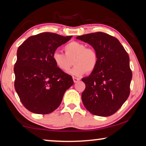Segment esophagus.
<instances>
[{
	"label": "esophagus",
	"mask_w": 146,
	"mask_h": 146,
	"mask_svg": "<svg viewBox=\"0 0 146 146\" xmlns=\"http://www.w3.org/2000/svg\"><path fill=\"white\" fill-rule=\"evenodd\" d=\"M72 78H73L74 82V83H76V82H78L79 81V80H80L79 78H76V77H73Z\"/></svg>",
	"instance_id": "34e87169"
}]
</instances>
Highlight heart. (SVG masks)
<instances>
[{
  "label": "heart",
  "mask_w": 146,
  "mask_h": 146,
  "mask_svg": "<svg viewBox=\"0 0 146 146\" xmlns=\"http://www.w3.org/2000/svg\"><path fill=\"white\" fill-rule=\"evenodd\" d=\"M65 54L55 51L52 59L57 68L67 72L75 64V66L69 72L72 75L80 76L86 72L91 73L98 64V55L94 48H87L84 44L77 41L70 42L64 47Z\"/></svg>",
  "instance_id": "b5f03b06"
}]
</instances>
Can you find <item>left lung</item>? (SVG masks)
Listing matches in <instances>:
<instances>
[{
  "mask_svg": "<svg viewBox=\"0 0 146 146\" xmlns=\"http://www.w3.org/2000/svg\"><path fill=\"white\" fill-rule=\"evenodd\" d=\"M76 39L92 45L98 55L96 69L82 79L86 84L83 104L94 115H113L130 95L132 73L129 56L119 40L107 33H88Z\"/></svg>",
  "mask_w": 146,
  "mask_h": 146,
  "instance_id": "left-lung-1",
  "label": "left lung"
}]
</instances>
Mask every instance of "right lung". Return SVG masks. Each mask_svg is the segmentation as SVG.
<instances>
[{"mask_svg": "<svg viewBox=\"0 0 146 146\" xmlns=\"http://www.w3.org/2000/svg\"><path fill=\"white\" fill-rule=\"evenodd\" d=\"M72 36L45 32L29 37L17 50L14 88L21 102L33 113L45 115L56 109L73 85L71 76L54 64L52 54Z\"/></svg>", "mask_w": 146, "mask_h": 146, "instance_id": "right-lung-1", "label": "right lung"}]
</instances>
